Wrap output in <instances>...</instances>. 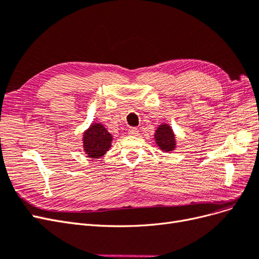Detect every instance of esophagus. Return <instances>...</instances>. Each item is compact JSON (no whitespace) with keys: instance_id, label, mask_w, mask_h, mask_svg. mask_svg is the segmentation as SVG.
<instances>
[{"instance_id":"34e87169","label":"esophagus","mask_w":259,"mask_h":259,"mask_svg":"<svg viewBox=\"0 0 259 259\" xmlns=\"http://www.w3.org/2000/svg\"><path fill=\"white\" fill-rule=\"evenodd\" d=\"M128 134H131V135H137L138 134V128L137 127H130L128 128Z\"/></svg>"}]
</instances>
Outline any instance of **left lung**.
Listing matches in <instances>:
<instances>
[{
	"mask_svg": "<svg viewBox=\"0 0 259 259\" xmlns=\"http://www.w3.org/2000/svg\"><path fill=\"white\" fill-rule=\"evenodd\" d=\"M156 144L164 151H171L175 147V137L171 131L166 124H163L156 130L155 133Z\"/></svg>",
	"mask_w": 259,
	"mask_h": 259,
	"instance_id": "obj_1",
	"label": "left lung"
}]
</instances>
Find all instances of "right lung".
<instances>
[{
	"instance_id": "add662e5",
	"label": "right lung",
	"mask_w": 259,
	"mask_h": 259,
	"mask_svg": "<svg viewBox=\"0 0 259 259\" xmlns=\"http://www.w3.org/2000/svg\"><path fill=\"white\" fill-rule=\"evenodd\" d=\"M84 151L89 156L98 159L110 148L112 137L101 124H92L88 132L84 133L83 137Z\"/></svg>"
}]
</instances>
